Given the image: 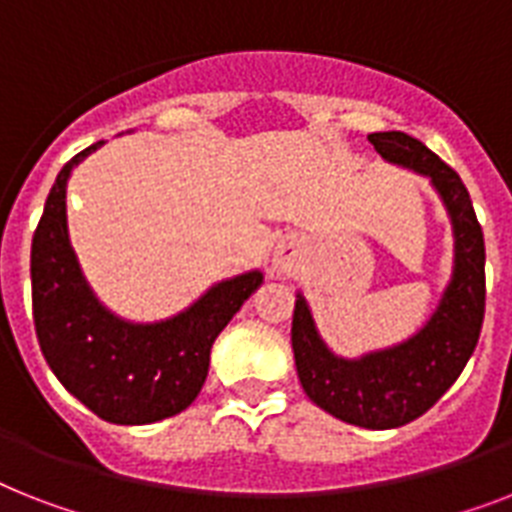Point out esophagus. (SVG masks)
I'll return each mask as SVG.
<instances>
[{"label":"esophagus","mask_w":512,"mask_h":512,"mask_svg":"<svg viewBox=\"0 0 512 512\" xmlns=\"http://www.w3.org/2000/svg\"><path fill=\"white\" fill-rule=\"evenodd\" d=\"M297 263V249H294L292 242H281L276 247V255H273V265L278 270H289Z\"/></svg>","instance_id":"esophagus-1"}]
</instances>
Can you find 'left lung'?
<instances>
[{"label":"left lung","instance_id":"obj_1","mask_svg":"<svg viewBox=\"0 0 512 512\" xmlns=\"http://www.w3.org/2000/svg\"><path fill=\"white\" fill-rule=\"evenodd\" d=\"M368 141L384 160L429 176L439 191L455 231L452 281L418 334L357 360H344L328 350L315 331L305 297L297 294L292 350L299 384L315 405L344 423L384 431L421 418L463 373L484 323L486 252L471 194L447 162L402 131L371 134Z\"/></svg>","mask_w":512,"mask_h":512}]
</instances>
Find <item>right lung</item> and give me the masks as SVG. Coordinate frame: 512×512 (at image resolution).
I'll return each instance as SVG.
<instances>
[{
    "label": "right lung",
    "instance_id": "obj_1",
    "mask_svg": "<svg viewBox=\"0 0 512 512\" xmlns=\"http://www.w3.org/2000/svg\"><path fill=\"white\" fill-rule=\"evenodd\" d=\"M99 144L62 165L33 234V323L49 368L76 400L102 421L144 426L197 400L213 342L263 284V273L220 281L189 310L160 323L120 321L99 305L70 247L65 215L70 170Z\"/></svg>",
    "mask_w": 512,
    "mask_h": 512
}]
</instances>
